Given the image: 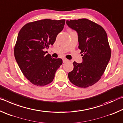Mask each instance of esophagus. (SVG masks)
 <instances>
[{
    "label": "esophagus",
    "mask_w": 123,
    "mask_h": 123,
    "mask_svg": "<svg viewBox=\"0 0 123 123\" xmlns=\"http://www.w3.org/2000/svg\"><path fill=\"white\" fill-rule=\"evenodd\" d=\"M68 61H69V60H68V59H65V58H64V59H63V63H66V62H68Z\"/></svg>",
    "instance_id": "esophagus-1"
}]
</instances>
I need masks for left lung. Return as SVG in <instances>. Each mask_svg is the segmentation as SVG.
Here are the masks:
<instances>
[{
    "label": "left lung",
    "mask_w": 123,
    "mask_h": 123,
    "mask_svg": "<svg viewBox=\"0 0 123 123\" xmlns=\"http://www.w3.org/2000/svg\"><path fill=\"white\" fill-rule=\"evenodd\" d=\"M68 26L78 34L79 48L82 53L83 61H74V69L68 73L73 84L87 88L101 79L111 55L107 34L100 25L86 18L67 20Z\"/></svg>",
    "instance_id": "obj_1"
}]
</instances>
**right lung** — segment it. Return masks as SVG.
I'll use <instances>...</instances> for the list:
<instances>
[{
    "mask_svg": "<svg viewBox=\"0 0 123 123\" xmlns=\"http://www.w3.org/2000/svg\"><path fill=\"white\" fill-rule=\"evenodd\" d=\"M64 24L65 19L37 20L24 25L18 33L14 57L23 74L33 85L43 86L51 83L63 63L61 59L45 55L44 49L53 45Z\"/></svg>",
    "mask_w": 123,
    "mask_h": 123,
    "instance_id": "obj_1",
    "label": "right lung"
}]
</instances>
